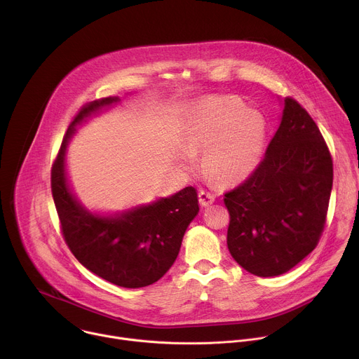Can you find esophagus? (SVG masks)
Here are the masks:
<instances>
[{
  "instance_id": "1",
  "label": "esophagus",
  "mask_w": 359,
  "mask_h": 359,
  "mask_svg": "<svg viewBox=\"0 0 359 359\" xmlns=\"http://www.w3.org/2000/svg\"><path fill=\"white\" fill-rule=\"evenodd\" d=\"M215 200H216V197L212 193L204 191V190L198 191V203H200L201 208H209L210 204L215 203Z\"/></svg>"
}]
</instances>
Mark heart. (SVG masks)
Returning a JSON list of instances; mask_svg holds the SVG:
<instances>
[{
	"instance_id": "1",
	"label": "heart",
	"mask_w": 359,
	"mask_h": 359,
	"mask_svg": "<svg viewBox=\"0 0 359 359\" xmlns=\"http://www.w3.org/2000/svg\"><path fill=\"white\" fill-rule=\"evenodd\" d=\"M269 136L266 116L236 96H203L186 108L177 139L184 166L203 153V170L222 186L245 180L263 161Z\"/></svg>"
}]
</instances>
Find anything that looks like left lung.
Instances as JSON below:
<instances>
[{
  "label": "left lung",
  "instance_id": "8db88e82",
  "mask_svg": "<svg viewBox=\"0 0 359 359\" xmlns=\"http://www.w3.org/2000/svg\"><path fill=\"white\" fill-rule=\"evenodd\" d=\"M332 176V159L317 123L297 100L285 97L264 159L224 194L233 259L259 277L295 267L320 241Z\"/></svg>",
  "mask_w": 359,
  "mask_h": 359
}]
</instances>
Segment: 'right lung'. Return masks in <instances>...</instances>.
I'll return each instance as SVG.
<instances>
[{
  "label": "right lung",
  "mask_w": 359,
  "mask_h": 359,
  "mask_svg": "<svg viewBox=\"0 0 359 359\" xmlns=\"http://www.w3.org/2000/svg\"><path fill=\"white\" fill-rule=\"evenodd\" d=\"M118 96L85 105L68 126L50 170V189L65 241L90 273L125 288L146 287L173 266L186 229L198 213L196 189L189 186L149 204L118 213L90 212L74 194L67 172V147L76 126L107 108Z\"/></svg>",
  "instance_id": "obj_1"
}]
</instances>
